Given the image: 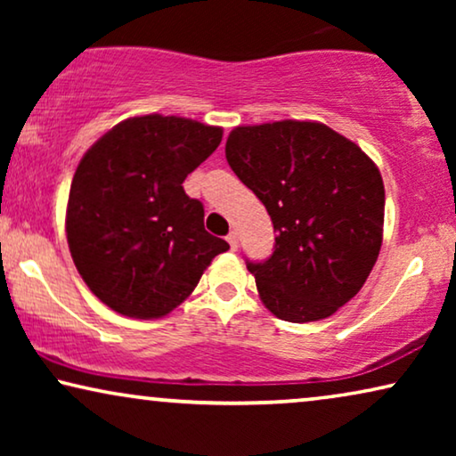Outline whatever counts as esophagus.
<instances>
[{
	"instance_id": "obj_1",
	"label": "esophagus",
	"mask_w": 456,
	"mask_h": 456,
	"mask_svg": "<svg viewBox=\"0 0 456 456\" xmlns=\"http://www.w3.org/2000/svg\"><path fill=\"white\" fill-rule=\"evenodd\" d=\"M226 240H228L230 248H232V251H236V247H239V234H236V232H230V234L226 236Z\"/></svg>"
}]
</instances>
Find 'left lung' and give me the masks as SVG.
Listing matches in <instances>:
<instances>
[{
  "instance_id": "8db88e82",
  "label": "left lung",
  "mask_w": 456,
  "mask_h": 456,
  "mask_svg": "<svg viewBox=\"0 0 456 456\" xmlns=\"http://www.w3.org/2000/svg\"><path fill=\"white\" fill-rule=\"evenodd\" d=\"M226 159L276 232L270 257L247 261L261 301L292 323L336 314L365 284L382 247L378 166L326 124L298 120L236 126Z\"/></svg>"
}]
</instances>
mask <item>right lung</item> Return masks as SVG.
Returning <instances> with one entry per match:
<instances>
[{
    "label": "right lung",
    "mask_w": 456,
    "mask_h": 456,
    "mask_svg": "<svg viewBox=\"0 0 456 456\" xmlns=\"http://www.w3.org/2000/svg\"><path fill=\"white\" fill-rule=\"evenodd\" d=\"M220 141V126L149 114L120 122L83 155L68 197V247L110 309L164 317L230 248L205 230L203 203L183 186Z\"/></svg>",
    "instance_id": "right-lung-1"
}]
</instances>
